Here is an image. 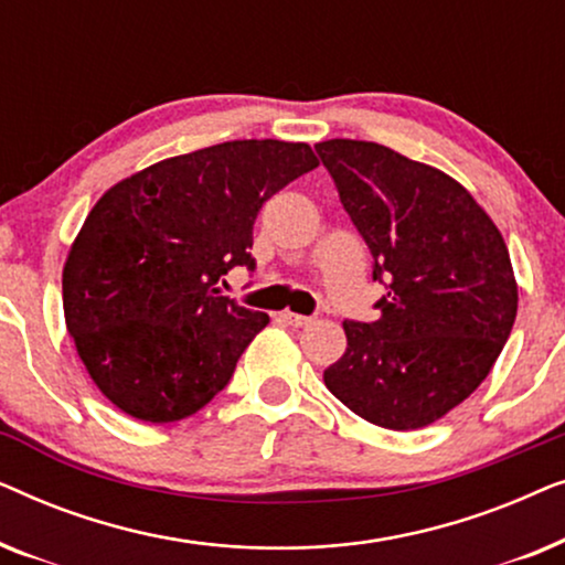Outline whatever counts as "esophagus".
I'll return each instance as SVG.
<instances>
[{
    "instance_id": "34e87169",
    "label": "esophagus",
    "mask_w": 565,
    "mask_h": 565,
    "mask_svg": "<svg viewBox=\"0 0 565 565\" xmlns=\"http://www.w3.org/2000/svg\"><path fill=\"white\" fill-rule=\"evenodd\" d=\"M282 319L288 321L290 327H308V323L313 321L311 316H300V313H292V311H285V313H282Z\"/></svg>"
}]
</instances>
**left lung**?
<instances>
[{
    "label": "left lung",
    "mask_w": 565,
    "mask_h": 565,
    "mask_svg": "<svg viewBox=\"0 0 565 565\" xmlns=\"http://www.w3.org/2000/svg\"><path fill=\"white\" fill-rule=\"evenodd\" d=\"M385 282L375 321H344L323 370L342 404L383 429H422L491 373L516 319V280L497 223L450 174L373 141L316 143Z\"/></svg>",
    "instance_id": "8db88e82"
}]
</instances>
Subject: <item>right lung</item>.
Segmentation results:
<instances>
[{
    "label": "right lung",
    "instance_id": "obj_1",
    "mask_svg": "<svg viewBox=\"0 0 565 565\" xmlns=\"http://www.w3.org/2000/svg\"><path fill=\"white\" fill-rule=\"evenodd\" d=\"M319 167L308 143L252 138L182 153L113 184L64 265V316L103 396L134 419L200 412L269 316L221 296L249 267L262 203Z\"/></svg>",
    "mask_w": 565,
    "mask_h": 565
}]
</instances>
